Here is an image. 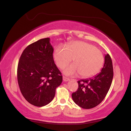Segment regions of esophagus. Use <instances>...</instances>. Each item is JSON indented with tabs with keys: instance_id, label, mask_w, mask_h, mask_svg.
I'll return each mask as SVG.
<instances>
[{
	"instance_id": "1",
	"label": "esophagus",
	"mask_w": 131,
	"mask_h": 131,
	"mask_svg": "<svg viewBox=\"0 0 131 131\" xmlns=\"http://www.w3.org/2000/svg\"><path fill=\"white\" fill-rule=\"evenodd\" d=\"M63 80L64 81H69L70 80H69V79L67 78V77L63 76Z\"/></svg>"
}]
</instances>
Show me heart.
Masks as SVG:
<instances>
[{
    "instance_id": "1",
    "label": "heart",
    "mask_w": 131,
    "mask_h": 131,
    "mask_svg": "<svg viewBox=\"0 0 131 131\" xmlns=\"http://www.w3.org/2000/svg\"><path fill=\"white\" fill-rule=\"evenodd\" d=\"M73 58L74 63L63 70L68 76L80 74L84 78H89L96 74L102 68L103 55L92 44L85 41H76L68 44L66 47L58 46L53 52V58L57 66L63 69Z\"/></svg>"
}]
</instances>
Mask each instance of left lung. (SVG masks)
Instances as JSON below:
<instances>
[{
    "mask_svg": "<svg viewBox=\"0 0 131 131\" xmlns=\"http://www.w3.org/2000/svg\"><path fill=\"white\" fill-rule=\"evenodd\" d=\"M113 77L112 61L109 54L105 56L101 72L92 78L78 82L79 88L72 94L74 103L80 107L89 109L96 107L105 98L109 90Z\"/></svg>",
    "mask_w": 131,
    "mask_h": 131,
    "instance_id": "1",
    "label": "left lung"
}]
</instances>
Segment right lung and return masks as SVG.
I'll list each match as a JSON object with an SVG mask.
<instances>
[{
  "label": "right lung",
  "instance_id": "obj_1",
  "mask_svg": "<svg viewBox=\"0 0 131 131\" xmlns=\"http://www.w3.org/2000/svg\"><path fill=\"white\" fill-rule=\"evenodd\" d=\"M50 39L39 40L26 47L17 68L18 83L29 103L42 107L54 99L56 88L62 81L61 73L53 58Z\"/></svg>",
  "mask_w": 131,
  "mask_h": 131
}]
</instances>
